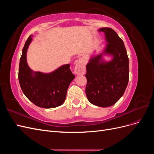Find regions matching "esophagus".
Wrapping results in <instances>:
<instances>
[{
  "mask_svg": "<svg viewBox=\"0 0 154 154\" xmlns=\"http://www.w3.org/2000/svg\"><path fill=\"white\" fill-rule=\"evenodd\" d=\"M74 72L76 74H84L85 72V62L81 58L78 60L74 67Z\"/></svg>",
  "mask_w": 154,
  "mask_h": 154,
  "instance_id": "1",
  "label": "esophagus"
}]
</instances>
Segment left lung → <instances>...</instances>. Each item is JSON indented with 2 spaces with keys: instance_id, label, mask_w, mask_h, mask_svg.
Wrapping results in <instances>:
<instances>
[{
  "instance_id": "left-lung-1",
  "label": "left lung",
  "mask_w": 154,
  "mask_h": 154,
  "mask_svg": "<svg viewBox=\"0 0 154 154\" xmlns=\"http://www.w3.org/2000/svg\"><path fill=\"white\" fill-rule=\"evenodd\" d=\"M106 38V53L113 55L109 62H100L101 55L92 58L86 66L85 93L93 105L107 107L123 95L129 80V60L123 41L114 29L102 27Z\"/></svg>"
}]
</instances>
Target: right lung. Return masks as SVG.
I'll return each instance as SVG.
<instances>
[{
	"label": "right lung",
	"instance_id": "add662e5",
	"mask_svg": "<svg viewBox=\"0 0 154 154\" xmlns=\"http://www.w3.org/2000/svg\"><path fill=\"white\" fill-rule=\"evenodd\" d=\"M32 40L27 39L20 59L18 80L22 92L32 103L42 108L51 109L61 105L66 100L67 88L75 76L70 65L60 67L52 73L35 72L26 62L27 49Z\"/></svg>",
	"mask_w": 154,
	"mask_h": 154
}]
</instances>
